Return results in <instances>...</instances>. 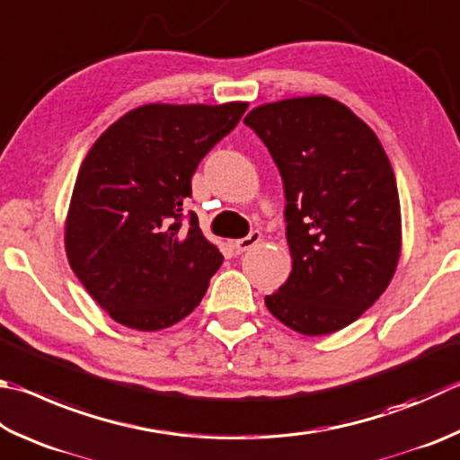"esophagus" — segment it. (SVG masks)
Listing matches in <instances>:
<instances>
[{
  "label": "esophagus",
  "instance_id": "1",
  "mask_svg": "<svg viewBox=\"0 0 460 460\" xmlns=\"http://www.w3.org/2000/svg\"><path fill=\"white\" fill-rule=\"evenodd\" d=\"M259 241H261V233L252 231L247 237L233 241V249H235V253H243L247 249H252L255 243H259Z\"/></svg>",
  "mask_w": 460,
  "mask_h": 460
}]
</instances>
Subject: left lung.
<instances>
[{
    "mask_svg": "<svg viewBox=\"0 0 460 460\" xmlns=\"http://www.w3.org/2000/svg\"><path fill=\"white\" fill-rule=\"evenodd\" d=\"M270 150L286 193L294 267L265 305L305 336L356 322L388 288L400 255L392 164L368 124L328 96L253 108L243 120Z\"/></svg>",
    "mask_w": 460,
    "mask_h": 460,
    "instance_id": "8db88e82",
    "label": "left lung"
}]
</instances>
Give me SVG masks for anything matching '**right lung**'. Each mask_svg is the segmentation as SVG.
I'll return each instance as SVG.
<instances>
[{
    "label": "right lung",
    "mask_w": 460,
    "mask_h": 460,
    "mask_svg": "<svg viewBox=\"0 0 460 460\" xmlns=\"http://www.w3.org/2000/svg\"><path fill=\"white\" fill-rule=\"evenodd\" d=\"M245 111V102L146 104L90 148L74 185L66 253L112 320L155 332L201 304L223 255L182 207L199 163Z\"/></svg>",
    "instance_id": "obj_1"
}]
</instances>
